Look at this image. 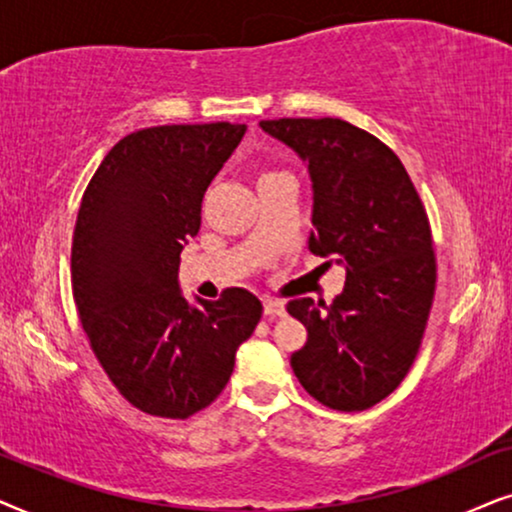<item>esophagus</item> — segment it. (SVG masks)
<instances>
[{
	"instance_id": "obj_1",
	"label": "esophagus",
	"mask_w": 512,
	"mask_h": 512,
	"mask_svg": "<svg viewBox=\"0 0 512 512\" xmlns=\"http://www.w3.org/2000/svg\"><path fill=\"white\" fill-rule=\"evenodd\" d=\"M264 316H269V318L285 316V304L281 302V299H264Z\"/></svg>"
}]
</instances>
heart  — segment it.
<instances>
[{
  "instance_id": "1",
  "label": "heart",
  "mask_w": 512,
  "mask_h": 512,
  "mask_svg": "<svg viewBox=\"0 0 512 512\" xmlns=\"http://www.w3.org/2000/svg\"><path fill=\"white\" fill-rule=\"evenodd\" d=\"M264 175H274V173H271V170H269V173H262V175H260V177H264Z\"/></svg>"
}]
</instances>
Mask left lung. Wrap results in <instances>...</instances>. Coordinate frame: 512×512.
Listing matches in <instances>:
<instances>
[{
	"label": "left lung",
	"mask_w": 512,
	"mask_h": 512,
	"mask_svg": "<svg viewBox=\"0 0 512 512\" xmlns=\"http://www.w3.org/2000/svg\"><path fill=\"white\" fill-rule=\"evenodd\" d=\"M260 126L309 163L316 229L309 248L346 267L342 295L330 306L311 297L288 302L309 332L290 365L320 405L367 410L410 372L431 316L438 267L426 208L393 149L349 121Z\"/></svg>",
	"instance_id": "left-lung-1"
}]
</instances>
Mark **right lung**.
Returning a JSON list of instances; mask_svg holds the SVG:
<instances>
[{"mask_svg":"<svg viewBox=\"0 0 512 512\" xmlns=\"http://www.w3.org/2000/svg\"><path fill=\"white\" fill-rule=\"evenodd\" d=\"M243 133L229 121L142 128L109 149L81 196L74 304L109 381L152 417L206 410L262 318V302L243 288L192 306L177 285L203 194Z\"/></svg>","mask_w":512,"mask_h":512,"instance_id":"right-lung-1","label":"right lung"}]
</instances>
